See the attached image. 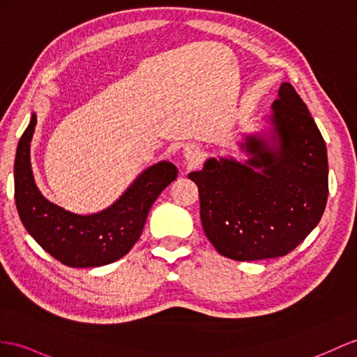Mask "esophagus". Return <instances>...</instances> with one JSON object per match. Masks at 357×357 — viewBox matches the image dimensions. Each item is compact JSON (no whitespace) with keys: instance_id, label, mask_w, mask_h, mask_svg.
<instances>
[{"instance_id":"esophagus-1","label":"esophagus","mask_w":357,"mask_h":357,"mask_svg":"<svg viewBox=\"0 0 357 357\" xmlns=\"http://www.w3.org/2000/svg\"><path fill=\"white\" fill-rule=\"evenodd\" d=\"M202 157H204V152H202V149L199 148L197 144L188 143V144L184 146V158L187 160V162L190 164V166H195V164L200 162Z\"/></svg>"}]
</instances>
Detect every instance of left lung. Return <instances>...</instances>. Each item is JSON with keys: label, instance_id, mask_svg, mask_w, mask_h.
Listing matches in <instances>:
<instances>
[{"label": "left lung", "instance_id": "1", "mask_svg": "<svg viewBox=\"0 0 357 357\" xmlns=\"http://www.w3.org/2000/svg\"><path fill=\"white\" fill-rule=\"evenodd\" d=\"M264 121L268 128L238 142L248 160L211 157L188 175L205 235L235 261L285 257L312 232L327 202L326 143L289 83L280 84Z\"/></svg>", "mask_w": 357, "mask_h": 357}]
</instances>
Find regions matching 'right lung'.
<instances>
[{
	"label": "right lung",
	"instance_id": "right-lung-1",
	"mask_svg": "<svg viewBox=\"0 0 357 357\" xmlns=\"http://www.w3.org/2000/svg\"><path fill=\"white\" fill-rule=\"evenodd\" d=\"M36 123L38 116L33 113L15 158V200L26 232L68 267H100L121 259L140 238L149 209L161 191L176 179V166L170 161L153 164L102 211L72 213L51 202L36 185L30 160Z\"/></svg>",
	"mask_w": 357,
	"mask_h": 357
}]
</instances>
